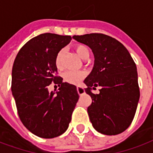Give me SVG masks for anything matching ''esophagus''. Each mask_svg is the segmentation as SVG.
Returning <instances> with one entry per match:
<instances>
[{
  "instance_id": "1",
  "label": "esophagus",
  "mask_w": 153,
  "mask_h": 153,
  "mask_svg": "<svg viewBox=\"0 0 153 153\" xmlns=\"http://www.w3.org/2000/svg\"><path fill=\"white\" fill-rule=\"evenodd\" d=\"M77 91H78L79 95H82V94L85 92V91H84V88H82V87H80V86H78V87H77Z\"/></svg>"
}]
</instances>
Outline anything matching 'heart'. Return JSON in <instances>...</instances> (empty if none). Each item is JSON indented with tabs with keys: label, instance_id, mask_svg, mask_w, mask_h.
Listing matches in <instances>:
<instances>
[{
	"label": "heart",
	"instance_id": "heart-1",
	"mask_svg": "<svg viewBox=\"0 0 153 153\" xmlns=\"http://www.w3.org/2000/svg\"><path fill=\"white\" fill-rule=\"evenodd\" d=\"M75 51L77 54L81 57L82 59H88L90 55V50L89 48L84 45H79L75 47ZM62 51L58 52L55 57V65L58 70L62 69ZM85 72L83 71H66L63 74V78L65 82L70 83V84H79L85 77Z\"/></svg>",
	"mask_w": 153,
	"mask_h": 153
}]
</instances>
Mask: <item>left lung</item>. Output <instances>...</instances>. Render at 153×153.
I'll return each mask as SVG.
<instances>
[{
    "instance_id": "8db88e82",
    "label": "left lung",
    "mask_w": 153,
    "mask_h": 153,
    "mask_svg": "<svg viewBox=\"0 0 153 153\" xmlns=\"http://www.w3.org/2000/svg\"><path fill=\"white\" fill-rule=\"evenodd\" d=\"M90 47L95 56L92 71L83 81L91 97L88 113L98 132L115 135L128 128L140 99L136 65L128 50L118 40L101 33L74 36ZM102 87L95 95L91 89Z\"/></svg>"
}]
</instances>
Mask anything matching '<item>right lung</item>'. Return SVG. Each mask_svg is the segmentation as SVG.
I'll list each match as a JSON object with an SVG mask.
<instances>
[{"label":"right lung","mask_w":153,"mask_h":153,"mask_svg":"<svg viewBox=\"0 0 153 153\" xmlns=\"http://www.w3.org/2000/svg\"><path fill=\"white\" fill-rule=\"evenodd\" d=\"M71 36L44 33L26 43L17 54L12 70L11 90L19 118L37 136L52 139L69 126L79 94L76 87L57 75L55 57ZM52 82L59 87L49 93Z\"/></svg>","instance_id":"1"}]
</instances>
